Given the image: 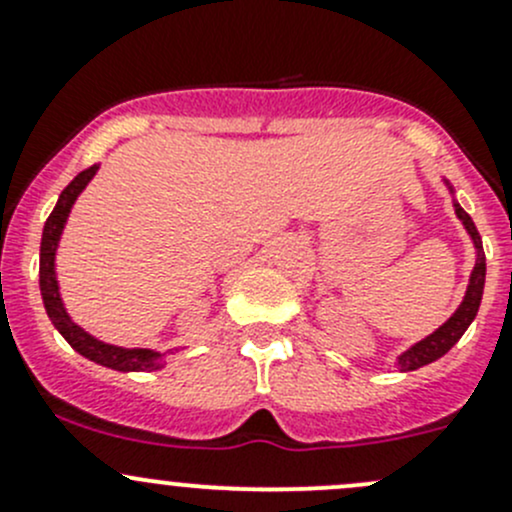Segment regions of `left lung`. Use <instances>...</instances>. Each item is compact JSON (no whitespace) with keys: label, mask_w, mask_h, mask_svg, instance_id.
<instances>
[{"label":"left lung","mask_w":512,"mask_h":512,"mask_svg":"<svg viewBox=\"0 0 512 512\" xmlns=\"http://www.w3.org/2000/svg\"><path fill=\"white\" fill-rule=\"evenodd\" d=\"M443 183H446V188L451 190L453 195V185L448 183L446 178H443ZM453 208H456V218L461 220L463 227H466L468 237L473 240V247H476V265H473V272H471V280H468V287H466V294H463V302L458 304L456 312L451 314V317L446 319V322L441 324V327L436 329V332H431L428 337H423L421 342L411 344L406 352H401L396 356V369L399 371H414V369H421V366L431 364V361L441 359L443 354L448 352V349L453 347V344L458 342V339L466 334V329L471 327V322L476 319L478 314V307H480V299H483V287H485V255H483V242H480V235L476 230V225H473L471 215L466 213V210L458 205V200L453 198Z\"/></svg>","instance_id":"8db88e82"}]
</instances>
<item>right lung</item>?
Here are the masks:
<instances>
[{"label":"right lung","mask_w":512,"mask_h":512,"mask_svg":"<svg viewBox=\"0 0 512 512\" xmlns=\"http://www.w3.org/2000/svg\"><path fill=\"white\" fill-rule=\"evenodd\" d=\"M98 173V165H91L84 173L76 175L64 190H61L59 200H56L54 210H51L49 220L44 223L41 232V250H39V289L41 299H44V309L49 314L51 324L59 329L61 337L71 344L81 356H86L94 364L106 366V369H116L128 374V371H158L165 366V356L168 352H156V349H141V347H116V344L101 342L94 334L86 332L84 327L69 317L64 307V299L59 292V277H56V250H59L61 235L69 223V215L79 195L84 193L86 185L94 180Z\"/></svg>","instance_id":"obj_1"}]
</instances>
